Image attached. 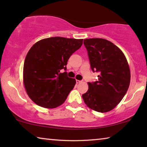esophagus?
I'll use <instances>...</instances> for the list:
<instances>
[{"instance_id":"1","label":"esophagus","mask_w":147,"mask_h":147,"mask_svg":"<svg viewBox=\"0 0 147 147\" xmlns=\"http://www.w3.org/2000/svg\"><path fill=\"white\" fill-rule=\"evenodd\" d=\"M76 84H80L82 82V80H76Z\"/></svg>"}]
</instances>
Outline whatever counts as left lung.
<instances>
[{
    "instance_id": "left-lung-1",
    "label": "left lung",
    "mask_w": 147,
    "mask_h": 147,
    "mask_svg": "<svg viewBox=\"0 0 147 147\" xmlns=\"http://www.w3.org/2000/svg\"><path fill=\"white\" fill-rule=\"evenodd\" d=\"M84 44L92 71L100 74L97 81L88 82L89 89L82 98L89 108L108 112L120 102L128 91L130 82L128 63L121 50L106 39H86Z\"/></svg>"
}]
</instances>
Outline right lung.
<instances>
[{"label": "right lung", "instance_id": "obj_1", "mask_svg": "<svg viewBox=\"0 0 147 147\" xmlns=\"http://www.w3.org/2000/svg\"><path fill=\"white\" fill-rule=\"evenodd\" d=\"M83 39L53 37L35 43L26 56L23 67L24 88L38 106L54 108L63 104L76 80L67 76L70 56L82 45Z\"/></svg>", "mask_w": 147, "mask_h": 147}]
</instances>
